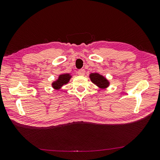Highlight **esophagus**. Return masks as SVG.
I'll use <instances>...</instances> for the list:
<instances>
[{
	"instance_id": "34e87169",
	"label": "esophagus",
	"mask_w": 160,
	"mask_h": 160,
	"mask_svg": "<svg viewBox=\"0 0 160 160\" xmlns=\"http://www.w3.org/2000/svg\"><path fill=\"white\" fill-rule=\"evenodd\" d=\"M78 74L79 75H85V70L84 69H80L78 71Z\"/></svg>"
}]
</instances>
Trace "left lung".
I'll list each match as a JSON object with an SVG mask.
<instances>
[{
	"instance_id": "left-lung-1",
	"label": "left lung",
	"mask_w": 160,
	"mask_h": 160,
	"mask_svg": "<svg viewBox=\"0 0 160 160\" xmlns=\"http://www.w3.org/2000/svg\"><path fill=\"white\" fill-rule=\"evenodd\" d=\"M90 78L92 82L94 85L98 86L100 89H105L109 85V82L107 80V78L99 73H91Z\"/></svg>"
}]
</instances>
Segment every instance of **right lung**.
<instances>
[{"label":"right lung","mask_w":160,"mask_h":160,"mask_svg":"<svg viewBox=\"0 0 160 160\" xmlns=\"http://www.w3.org/2000/svg\"><path fill=\"white\" fill-rule=\"evenodd\" d=\"M71 75L68 73H64L59 75L58 80L52 82V87L55 90H60L61 87L69 82Z\"/></svg>","instance_id":"right-lung-1"}]
</instances>
